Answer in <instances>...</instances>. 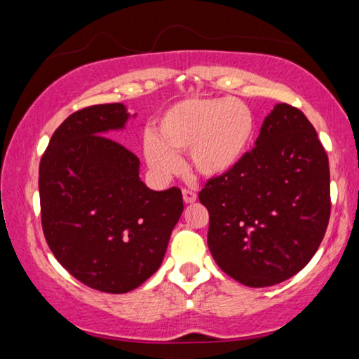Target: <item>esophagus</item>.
I'll use <instances>...</instances> for the list:
<instances>
[{"label":"esophagus","mask_w":359,"mask_h":359,"mask_svg":"<svg viewBox=\"0 0 359 359\" xmlns=\"http://www.w3.org/2000/svg\"><path fill=\"white\" fill-rule=\"evenodd\" d=\"M182 194H184V201H185L187 204H191V203H194V201H196V199H198L196 191L188 190V188H184V190H182Z\"/></svg>","instance_id":"obj_1"}]
</instances>
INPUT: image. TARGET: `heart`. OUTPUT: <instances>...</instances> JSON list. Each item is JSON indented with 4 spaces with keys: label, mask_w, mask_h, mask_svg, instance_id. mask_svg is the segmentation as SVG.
Listing matches in <instances>:
<instances>
[{
    "label": "heart",
    "mask_w": 359,
    "mask_h": 359,
    "mask_svg": "<svg viewBox=\"0 0 359 359\" xmlns=\"http://www.w3.org/2000/svg\"><path fill=\"white\" fill-rule=\"evenodd\" d=\"M253 115L236 98H188L169 106L145 136L144 155L160 177L179 169L175 154L188 150L194 172L217 179L239 165L253 136Z\"/></svg>",
    "instance_id": "obj_1"
}]
</instances>
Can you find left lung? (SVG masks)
<instances>
[{
    "mask_svg": "<svg viewBox=\"0 0 359 359\" xmlns=\"http://www.w3.org/2000/svg\"><path fill=\"white\" fill-rule=\"evenodd\" d=\"M208 245L223 272L253 288L297 274L323 241L331 214L330 163L299 109L280 102L233 171L199 191Z\"/></svg>",
    "mask_w": 359,
    "mask_h": 359,
    "instance_id": "obj_1",
    "label": "left lung"
}]
</instances>
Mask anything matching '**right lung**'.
Wrapping results in <instances>:
<instances>
[{
    "mask_svg": "<svg viewBox=\"0 0 359 359\" xmlns=\"http://www.w3.org/2000/svg\"><path fill=\"white\" fill-rule=\"evenodd\" d=\"M121 102L71 114L39 165L41 222L48 247L87 287L120 294L154 276L184 212L180 188L154 191L139 158L107 137L123 130Z\"/></svg>",
    "mask_w": 359,
    "mask_h": 359,
    "instance_id": "1",
    "label": "right lung"
}]
</instances>
